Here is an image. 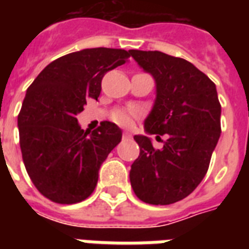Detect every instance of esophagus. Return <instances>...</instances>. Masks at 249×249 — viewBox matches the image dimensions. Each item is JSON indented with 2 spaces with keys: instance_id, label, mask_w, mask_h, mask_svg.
<instances>
[{
  "instance_id": "34e87169",
  "label": "esophagus",
  "mask_w": 249,
  "mask_h": 249,
  "mask_svg": "<svg viewBox=\"0 0 249 249\" xmlns=\"http://www.w3.org/2000/svg\"><path fill=\"white\" fill-rule=\"evenodd\" d=\"M123 138H124V140H130V138H132V134L129 132H125L124 134H123Z\"/></svg>"
}]
</instances>
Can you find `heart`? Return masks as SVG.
I'll return each instance as SVG.
<instances>
[{
	"label": "heart",
	"instance_id": "b5f03b06",
	"mask_svg": "<svg viewBox=\"0 0 249 249\" xmlns=\"http://www.w3.org/2000/svg\"><path fill=\"white\" fill-rule=\"evenodd\" d=\"M137 116H138V111L136 109H119L113 113V120L123 126H129L132 125L133 120Z\"/></svg>",
	"mask_w": 249,
	"mask_h": 249
}]
</instances>
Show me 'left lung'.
<instances>
[{
  "label": "left lung",
  "instance_id": "obj_1",
  "mask_svg": "<svg viewBox=\"0 0 249 249\" xmlns=\"http://www.w3.org/2000/svg\"><path fill=\"white\" fill-rule=\"evenodd\" d=\"M155 80L156 98L144 120L146 136H134L141 148L129 173L133 191L148 204L182 200L204 178L221 134L216 85L193 63L161 52L129 50ZM147 134H166L156 150Z\"/></svg>",
  "mask_w": 249,
  "mask_h": 249
}]
</instances>
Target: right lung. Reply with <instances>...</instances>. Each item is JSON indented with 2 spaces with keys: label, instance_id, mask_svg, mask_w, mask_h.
<instances>
[{
  "label": "right lung",
  "instance_id": "add662e5",
  "mask_svg": "<svg viewBox=\"0 0 249 249\" xmlns=\"http://www.w3.org/2000/svg\"><path fill=\"white\" fill-rule=\"evenodd\" d=\"M128 56L108 48L71 53L48 64L27 89L18 116L21 156L33 185L52 201L75 204L90 196L102 163L120 143L116 124L103 121L90 132L76 116L88 98L98 99L106 72Z\"/></svg>",
  "mask_w": 249,
  "mask_h": 249
}]
</instances>
